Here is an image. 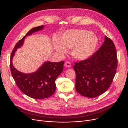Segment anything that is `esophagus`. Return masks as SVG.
<instances>
[{
    "instance_id": "1",
    "label": "esophagus",
    "mask_w": 128,
    "mask_h": 128,
    "mask_svg": "<svg viewBox=\"0 0 128 128\" xmlns=\"http://www.w3.org/2000/svg\"><path fill=\"white\" fill-rule=\"evenodd\" d=\"M64 65L66 67V68H70V67H71V63L69 61L66 62Z\"/></svg>"
}]
</instances>
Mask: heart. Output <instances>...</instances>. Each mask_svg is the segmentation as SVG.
<instances>
[{
  "instance_id": "b5f03b06",
  "label": "heart",
  "mask_w": 128,
  "mask_h": 128,
  "mask_svg": "<svg viewBox=\"0 0 128 128\" xmlns=\"http://www.w3.org/2000/svg\"><path fill=\"white\" fill-rule=\"evenodd\" d=\"M98 44L97 36L89 30H70L64 32L53 41L54 49L60 56L66 53V49H70V54L76 60L88 58L94 52Z\"/></svg>"
}]
</instances>
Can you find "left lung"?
I'll return each instance as SVG.
<instances>
[{"mask_svg":"<svg viewBox=\"0 0 128 128\" xmlns=\"http://www.w3.org/2000/svg\"><path fill=\"white\" fill-rule=\"evenodd\" d=\"M75 64L77 92L87 98L98 96L108 90L116 74L118 61L115 46L105 36L100 49L88 58Z\"/></svg>","mask_w":128,"mask_h":128,"instance_id":"left-lung-1","label":"left lung"}]
</instances>
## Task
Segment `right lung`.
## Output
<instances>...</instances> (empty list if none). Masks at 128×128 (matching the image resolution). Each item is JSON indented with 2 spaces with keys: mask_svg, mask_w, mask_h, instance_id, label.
<instances>
[{
  "mask_svg": "<svg viewBox=\"0 0 128 128\" xmlns=\"http://www.w3.org/2000/svg\"><path fill=\"white\" fill-rule=\"evenodd\" d=\"M44 28V25L39 26L28 31L16 44L10 57V70L16 84L25 94L35 99L45 98L53 94L56 89V80L63 70L64 62H46L37 71L24 74L14 68L12 64V59L17 49L23 45L27 36L30 35Z\"/></svg>",
  "mask_w": 128,
  "mask_h": 128,
  "instance_id": "obj_1",
  "label": "right lung"
}]
</instances>
